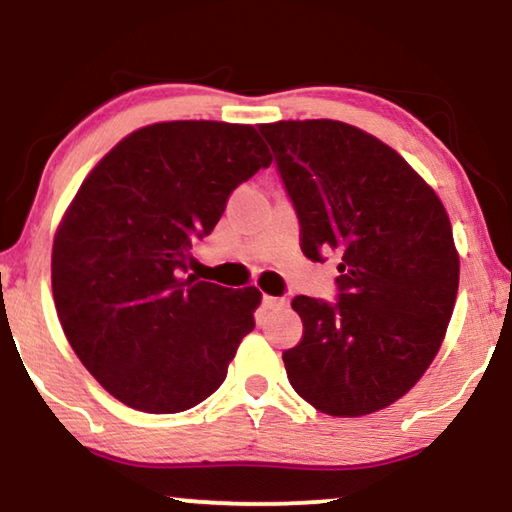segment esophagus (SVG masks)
Returning a JSON list of instances; mask_svg holds the SVG:
<instances>
[{
  "label": "esophagus",
  "mask_w": 512,
  "mask_h": 512,
  "mask_svg": "<svg viewBox=\"0 0 512 512\" xmlns=\"http://www.w3.org/2000/svg\"><path fill=\"white\" fill-rule=\"evenodd\" d=\"M263 307L265 310H279V307H286V298L263 296Z\"/></svg>",
  "instance_id": "34e87169"
}]
</instances>
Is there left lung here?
<instances>
[{"label":"left lung","instance_id":"left-lung-1","mask_svg":"<svg viewBox=\"0 0 512 512\" xmlns=\"http://www.w3.org/2000/svg\"><path fill=\"white\" fill-rule=\"evenodd\" d=\"M310 261L340 256L333 303L296 296L303 340L282 354L291 387L333 417L382 410L438 354L459 256L431 186L368 132L340 121L261 125Z\"/></svg>","mask_w":512,"mask_h":512}]
</instances>
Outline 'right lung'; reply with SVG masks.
I'll list each match as a JSON object with an SVG mask.
<instances>
[{
    "label": "right lung",
    "mask_w": 512,
    "mask_h": 512,
    "mask_svg": "<svg viewBox=\"0 0 512 512\" xmlns=\"http://www.w3.org/2000/svg\"><path fill=\"white\" fill-rule=\"evenodd\" d=\"M270 163L254 125L172 121L132 132L81 184L53 242L55 310L121 403L172 415L226 380L261 291L186 277L188 249Z\"/></svg>",
    "instance_id": "right-lung-1"
}]
</instances>
